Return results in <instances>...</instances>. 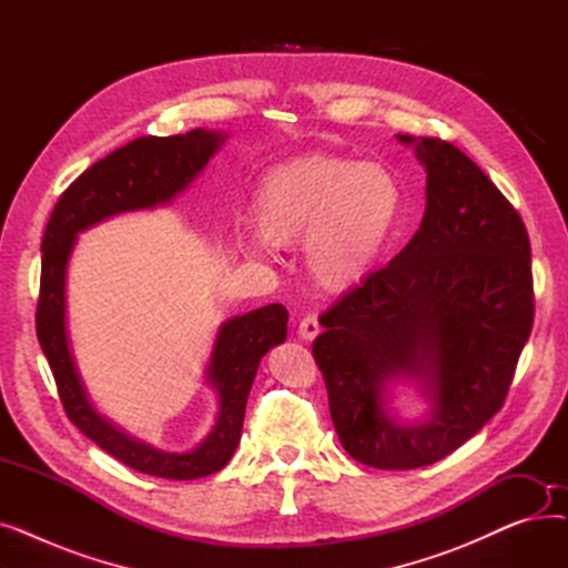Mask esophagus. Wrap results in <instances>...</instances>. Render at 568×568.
I'll list each match as a JSON object with an SVG mask.
<instances>
[{"label":"esophagus","instance_id":"1","mask_svg":"<svg viewBox=\"0 0 568 568\" xmlns=\"http://www.w3.org/2000/svg\"><path fill=\"white\" fill-rule=\"evenodd\" d=\"M300 338H304V341H313L317 334H320V322H317V315H313V313H308V315H304L302 317V322H300Z\"/></svg>","mask_w":568,"mask_h":568}]
</instances>
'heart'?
<instances>
[{"label": "heart", "instance_id": "heart-1", "mask_svg": "<svg viewBox=\"0 0 568 568\" xmlns=\"http://www.w3.org/2000/svg\"><path fill=\"white\" fill-rule=\"evenodd\" d=\"M403 206L398 176L379 163L311 154L266 172L253 193V227L266 246L304 239V262L326 290L362 283L382 257ZM264 257V248H251Z\"/></svg>", "mask_w": 568, "mask_h": 568}]
</instances>
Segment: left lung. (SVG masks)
I'll list each match as a JSON object with an SVG mask.
<instances>
[{"label": "left lung", "mask_w": 568, "mask_h": 568, "mask_svg": "<svg viewBox=\"0 0 568 568\" xmlns=\"http://www.w3.org/2000/svg\"><path fill=\"white\" fill-rule=\"evenodd\" d=\"M426 168V214L409 244L320 317L313 343L345 452L416 469L456 452L501 409L531 334V251L511 202L458 146L396 135ZM414 381L434 409L400 425L388 384Z\"/></svg>", "instance_id": "obj_1"}]
</instances>
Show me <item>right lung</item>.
I'll list each match as a JSON object with an SVG mask.
<instances>
[{
    "label": "right lung",
    "mask_w": 568,
    "mask_h": 568,
    "mask_svg": "<svg viewBox=\"0 0 568 568\" xmlns=\"http://www.w3.org/2000/svg\"><path fill=\"white\" fill-rule=\"evenodd\" d=\"M225 133L195 129L186 135H144L84 170L62 193L43 234L37 336L52 368L69 419L103 452L142 474L191 481L227 465L242 439L244 412L262 356L287 336L283 304L262 306L221 324L206 382L219 394L214 430L186 454H168L138 442L97 412L80 379L67 332V266L78 232L103 219L168 204L202 172Z\"/></svg>",
    "instance_id": "right-lung-1"
}]
</instances>
